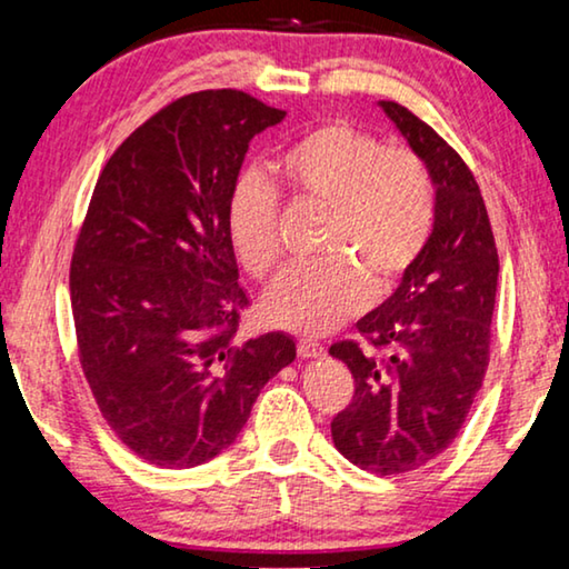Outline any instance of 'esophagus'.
I'll use <instances>...</instances> for the list:
<instances>
[{
	"label": "esophagus",
	"instance_id": "34e87169",
	"mask_svg": "<svg viewBox=\"0 0 569 569\" xmlns=\"http://www.w3.org/2000/svg\"><path fill=\"white\" fill-rule=\"evenodd\" d=\"M299 356L301 358H322L325 346L317 340H299Z\"/></svg>",
	"mask_w": 569,
	"mask_h": 569
}]
</instances>
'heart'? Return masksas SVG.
Returning a JSON list of instances; mask_svg holds the SVG:
<instances>
[{
  "label": "heart",
  "instance_id": "obj_1",
  "mask_svg": "<svg viewBox=\"0 0 569 569\" xmlns=\"http://www.w3.org/2000/svg\"><path fill=\"white\" fill-rule=\"evenodd\" d=\"M273 170L291 193L332 208L327 252L346 254L322 266L288 268L268 288L262 315L283 330L322 335L342 325L371 301L365 269L376 286L389 288L433 234L436 196L422 159L407 149H387L361 128H311L288 143ZM227 229L247 273L268 276L281 252L278 193L270 180L244 172L234 182Z\"/></svg>",
  "mask_w": 569,
  "mask_h": 569
}]
</instances>
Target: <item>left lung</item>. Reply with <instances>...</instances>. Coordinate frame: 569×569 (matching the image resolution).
<instances>
[{"mask_svg":"<svg viewBox=\"0 0 569 569\" xmlns=\"http://www.w3.org/2000/svg\"><path fill=\"white\" fill-rule=\"evenodd\" d=\"M379 108L428 167L436 223L395 293L356 322L387 358L356 340L330 348L356 379L353 399L332 420V441L356 467L405 475L453 443L482 387L500 262L463 159L399 102L379 100Z\"/></svg>","mask_w":569,"mask_h":569,"instance_id":"left-lung-1","label":"left lung"}]
</instances>
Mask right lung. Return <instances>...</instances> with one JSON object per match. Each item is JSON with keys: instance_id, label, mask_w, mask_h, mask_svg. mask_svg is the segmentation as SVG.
<instances>
[{"instance_id": "1", "label": "right lung", "mask_w": 569, "mask_h": 569, "mask_svg": "<svg viewBox=\"0 0 569 569\" xmlns=\"http://www.w3.org/2000/svg\"><path fill=\"white\" fill-rule=\"evenodd\" d=\"M283 118L239 90L186 94L94 186L69 273L79 361L108 426L154 467L219 456L296 358L286 332L234 340L250 301L227 229L250 141Z\"/></svg>"}]
</instances>
